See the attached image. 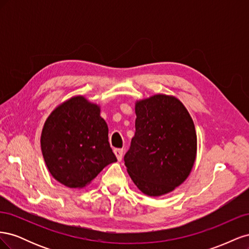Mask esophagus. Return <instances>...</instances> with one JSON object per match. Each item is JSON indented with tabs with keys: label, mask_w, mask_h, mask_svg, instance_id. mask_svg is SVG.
Segmentation results:
<instances>
[{
	"label": "esophagus",
	"mask_w": 249,
	"mask_h": 249,
	"mask_svg": "<svg viewBox=\"0 0 249 249\" xmlns=\"http://www.w3.org/2000/svg\"><path fill=\"white\" fill-rule=\"evenodd\" d=\"M114 154L117 158L118 161H122L123 159V155H124V149L123 148H115L114 149Z\"/></svg>",
	"instance_id": "esophagus-1"
}]
</instances>
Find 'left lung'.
I'll return each mask as SVG.
<instances>
[{
	"label": "left lung",
	"instance_id": "8db88e82",
	"mask_svg": "<svg viewBox=\"0 0 249 249\" xmlns=\"http://www.w3.org/2000/svg\"><path fill=\"white\" fill-rule=\"evenodd\" d=\"M135 136L124 165L138 189L148 196L175 190L189 176L196 157L193 120L173 96L157 94L135 107Z\"/></svg>",
	"mask_w": 249,
	"mask_h": 249
}]
</instances>
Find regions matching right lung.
Here are the masks:
<instances>
[{"label":"right lung","mask_w":249,"mask_h":249,"mask_svg":"<svg viewBox=\"0 0 249 249\" xmlns=\"http://www.w3.org/2000/svg\"><path fill=\"white\" fill-rule=\"evenodd\" d=\"M100 107L74 96L60 105L47 119L41 150L51 175L70 188L89 184L117 159L108 139V125Z\"/></svg>","instance_id":"1"}]
</instances>
